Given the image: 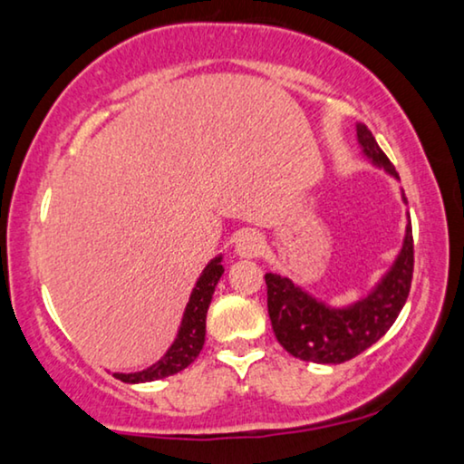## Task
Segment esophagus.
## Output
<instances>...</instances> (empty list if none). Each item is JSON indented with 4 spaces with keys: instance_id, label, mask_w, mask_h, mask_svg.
<instances>
[{
    "instance_id": "1",
    "label": "esophagus",
    "mask_w": 464,
    "mask_h": 464,
    "mask_svg": "<svg viewBox=\"0 0 464 464\" xmlns=\"http://www.w3.org/2000/svg\"><path fill=\"white\" fill-rule=\"evenodd\" d=\"M265 239L256 231H241L235 239V254L241 258H256L263 254Z\"/></svg>"
}]
</instances>
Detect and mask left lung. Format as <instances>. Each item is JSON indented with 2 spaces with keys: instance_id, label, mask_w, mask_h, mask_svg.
I'll return each mask as SVG.
<instances>
[{
  "instance_id": "obj_1",
  "label": "left lung",
  "mask_w": 464,
  "mask_h": 464,
  "mask_svg": "<svg viewBox=\"0 0 464 464\" xmlns=\"http://www.w3.org/2000/svg\"><path fill=\"white\" fill-rule=\"evenodd\" d=\"M357 140L378 168H384L391 176L400 179L363 123H357ZM412 271L414 239L412 223L408 220L401 252L397 254L393 266L368 296L351 306L332 309L300 290L288 277L266 273V306L276 338L290 355L303 362L343 363L353 360L381 341L395 324L410 295Z\"/></svg>"
}]
</instances>
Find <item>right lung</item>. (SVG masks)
<instances>
[{"instance_id": "add662e5", "label": "right lung", "mask_w": 464, "mask_h": 464, "mask_svg": "<svg viewBox=\"0 0 464 464\" xmlns=\"http://www.w3.org/2000/svg\"><path fill=\"white\" fill-rule=\"evenodd\" d=\"M223 256H217L210 260V265L206 266L204 273H201L198 284L191 292V298H188L185 315H182V324L179 334H176V341L172 347L168 349V353L161 357L160 362H155L151 368L142 372H132V374H113L120 378L121 382H151L160 381V378L172 376L176 372L185 370L188 363L195 362V357L199 355L201 347H204L206 341V313L208 306L212 303L214 288H217L220 276H223L225 269L220 265Z\"/></svg>"}]
</instances>
